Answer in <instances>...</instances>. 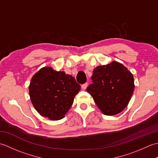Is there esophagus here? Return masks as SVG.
<instances>
[{"label":"esophagus","instance_id":"34e87169","mask_svg":"<svg viewBox=\"0 0 158 158\" xmlns=\"http://www.w3.org/2000/svg\"><path fill=\"white\" fill-rule=\"evenodd\" d=\"M88 84L87 83H85V84H83V85H81V88H82V89H87V88H88Z\"/></svg>","mask_w":158,"mask_h":158}]
</instances>
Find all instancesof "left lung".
Returning <instances> with one entry per match:
<instances>
[{"label": "left lung", "instance_id": "8db88e82", "mask_svg": "<svg viewBox=\"0 0 158 158\" xmlns=\"http://www.w3.org/2000/svg\"><path fill=\"white\" fill-rule=\"evenodd\" d=\"M93 83L87 88L101 112L106 115L121 113L128 105L135 90L134 77L122 64L113 61L93 70Z\"/></svg>", "mask_w": 158, "mask_h": 158}]
</instances>
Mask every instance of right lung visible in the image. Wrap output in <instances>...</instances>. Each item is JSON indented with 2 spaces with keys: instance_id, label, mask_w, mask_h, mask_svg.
Masks as SVG:
<instances>
[{
  "instance_id": "add662e5",
  "label": "right lung",
  "mask_w": 158,
  "mask_h": 158,
  "mask_svg": "<svg viewBox=\"0 0 158 158\" xmlns=\"http://www.w3.org/2000/svg\"><path fill=\"white\" fill-rule=\"evenodd\" d=\"M81 89L71 75L45 66L36 73L29 85L32 104L40 115L50 120L64 117Z\"/></svg>"
}]
</instances>
